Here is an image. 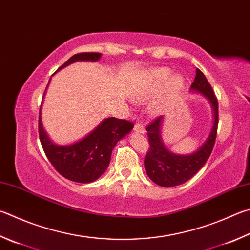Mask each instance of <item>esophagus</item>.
I'll list each match as a JSON object with an SVG mask.
<instances>
[{"mask_svg":"<svg viewBox=\"0 0 250 250\" xmlns=\"http://www.w3.org/2000/svg\"><path fill=\"white\" fill-rule=\"evenodd\" d=\"M134 131L138 133H144L145 132V129H144V125L142 124H140V122H137L134 125Z\"/></svg>","mask_w":250,"mask_h":250,"instance_id":"obj_1","label":"esophagus"}]
</instances>
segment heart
I'll list each match as a JSON object with an SVG mask.
<instances>
[{"instance_id": "b5f03b06", "label": "heart", "mask_w": 250, "mask_h": 250, "mask_svg": "<svg viewBox=\"0 0 250 250\" xmlns=\"http://www.w3.org/2000/svg\"><path fill=\"white\" fill-rule=\"evenodd\" d=\"M168 83L167 86L166 94L163 97L156 99L151 105V111L154 113H158L164 108L167 98L181 88L184 82L180 76H174L171 78V71L166 67L154 70L149 78L145 80L139 85V87L135 89L133 98L137 103H146L149 99L155 97L161 92L162 88Z\"/></svg>"}]
</instances>
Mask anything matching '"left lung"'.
Instances as JSON below:
<instances>
[{
	"label": "left lung",
	"mask_w": 250,
	"mask_h": 250,
	"mask_svg": "<svg viewBox=\"0 0 250 250\" xmlns=\"http://www.w3.org/2000/svg\"><path fill=\"white\" fill-rule=\"evenodd\" d=\"M191 89L200 92L212 104L214 110V125L206 143L196 153L185 156L170 153L163 145L160 134L162 116L157 117L146 126L149 147L144 158L145 170L151 180L162 187H175L188 181L206 164L214 147L219 125V102L211 84L199 69H197Z\"/></svg>",
	"instance_id": "left-lung-1"
}]
</instances>
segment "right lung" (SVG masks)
Wrapping results in <instances>:
<instances>
[{
	"label": "right lung",
	"instance_id": "1",
	"mask_svg": "<svg viewBox=\"0 0 250 250\" xmlns=\"http://www.w3.org/2000/svg\"><path fill=\"white\" fill-rule=\"evenodd\" d=\"M101 56L98 52L76 53L58 71L75 61H97ZM133 126V122L128 120L107 118L87 137L67 146H59L49 140L42 129L40 116L38 131L46 156L59 174L71 181L87 184L96 180L106 171L113 147Z\"/></svg>",
	"mask_w": 250,
	"mask_h": 250
}]
</instances>
